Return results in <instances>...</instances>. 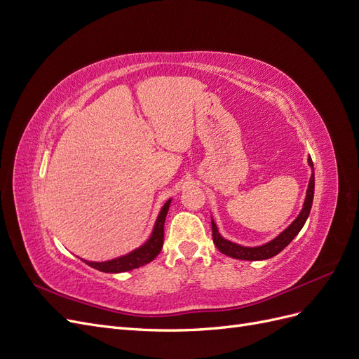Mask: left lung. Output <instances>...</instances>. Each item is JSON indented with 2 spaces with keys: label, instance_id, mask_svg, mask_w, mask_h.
<instances>
[{
  "label": "left lung",
  "instance_id": "8db88e82",
  "mask_svg": "<svg viewBox=\"0 0 359 359\" xmlns=\"http://www.w3.org/2000/svg\"><path fill=\"white\" fill-rule=\"evenodd\" d=\"M309 165L313 169V161L309 157ZM313 196H314V172L311 173V178H310V184H309V190H307V198L306 202H304V208L299 212V215L297 217V220L293 222L285 232H281L276 240H273L271 243L262 245V247H241L238 244L229 243L223 240L220 236L219 231H217V226L215 223L211 220V227H212V241L215 244V247L220 250V252L226 256H231L233 259H240V260H264V259H269L276 255H278L281 250L286 248L290 241L295 238L299 231L302 229L304 223H306L307 217L310 214L311 210V203H313Z\"/></svg>",
  "mask_w": 359,
  "mask_h": 359
}]
</instances>
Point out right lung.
Returning a JSON list of instances; mask_svg holds the SVG:
<instances>
[{
    "label": "right lung",
    "instance_id": "add662e5",
    "mask_svg": "<svg viewBox=\"0 0 359 359\" xmlns=\"http://www.w3.org/2000/svg\"><path fill=\"white\" fill-rule=\"evenodd\" d=\"M169 205L170 201H168L161 208L154 226L153 235H151L149 240L142 247L135 250V252L130 255L109 260V262H88V260H83V262L86 265H90L91 268L103 271V273H124V271L135 269L153 262L163 248V240H165V220L168 215Z\"/></svg>",
    "mask_w": 359,
    "mask_h": 359
}]
</instances>
